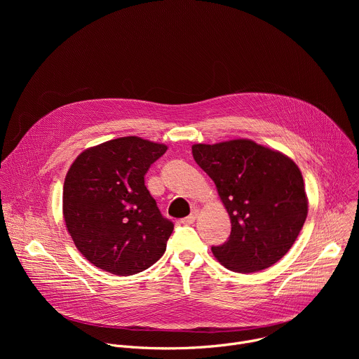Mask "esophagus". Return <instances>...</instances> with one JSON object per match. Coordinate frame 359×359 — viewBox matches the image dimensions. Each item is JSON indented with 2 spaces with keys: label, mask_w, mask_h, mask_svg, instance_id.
<instances>
[{
  "label": "esophagus",
  "mask_w": 359,
  "mask_h": 359,
  "mask_svg": "<svg viewBox=\"0 0 359 359\" xmlns=\"http://www.w3.org/2000/svg\"><path fill=\"white\" fill-rule=\"evenodd\" d=\"M197 215H198V209L194 208V209L191 210V213H190L187 217H184V219L182 220V223H183V224H191V223L197 219Z\"/></svg>",
  "instance_id": "esophagus-1"
}]
</instances>
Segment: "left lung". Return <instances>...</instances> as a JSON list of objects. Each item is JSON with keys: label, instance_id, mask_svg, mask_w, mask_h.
<instances>
[{"label": "left lung", "instance_id": "left-lung-1", "mask_svg": "<svg viewBox=\"0 0 359 359\" xmlns=\"http://www.w3.org/2000/svg\"><path fill=\"white\" fill-rule=\"evenodd\" d=\"M191 153L215 182L231 222L229 240L212 247L215 257L236 273L276 264L297 240L309 213L298 166L248 139L197 143Z\"/></svg>", "mask_w": 359, "mask_h": 359}]
</instances>
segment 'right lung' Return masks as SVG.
<instances>
[{"instance_id":"1","label":"right lung","mask_w":359,"mask_h":359,"mask_svg":"<svg viewBox=\"0 0 359 359\" xmlns=\"http://www.w3.org/2000/svg\"><path fill=\"white\" fill-rule=\"evenodd\" d=\"M168 146L126 136L86 149L64 183V219L76 245L95 267L132 276L166 251L173 223L144 186L150 165Z\"/></svg>"}]
</instances>
